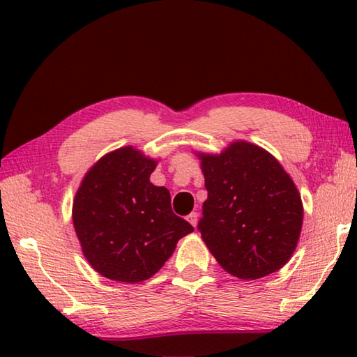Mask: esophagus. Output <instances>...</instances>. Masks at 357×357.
I'll use <instances>...</instances> for the list:
<instances>
[{
    "label": "esophagus",
    "instance_id": "1",
    "mask_svg": "<svg viewBox=\"0 0 357 357\" xmlns=\"http://www.w3.org/2000/svg\"><path fill=\"white\" fill-rule=\"evenodd\" d=\"M187 220H189L192 223V227H197L198 223V214L197 213H190L189 215H187Z\"/></svg>",
    "mask_w": 357,
    "mask_h": 357
}]
</instances>
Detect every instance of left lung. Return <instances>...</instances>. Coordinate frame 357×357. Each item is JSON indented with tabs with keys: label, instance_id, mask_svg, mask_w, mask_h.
Returning a JSON list of instances; mask_svg holds the SVG:
<instances>
[{
	"label": "left lung",
	"instance_id": "8db88e82",
	"mask_svg": "<svg viewBox=\"0 0 357 357\" xmlns=\"http://www.w3.org/2000/svg\"><path fill=\"white\" fill-rule=\"evenodd\" d=\"M202 160L208 200L198 222L204 244L223 269L243 280L282 269L296 250L304 208L280 162L249 142H233Z\"/></svg>",
	"mask_w": 357,
	"mask_h": 357
}]
</instances>
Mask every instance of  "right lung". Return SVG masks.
<instances>
[{
    "label": "right lung",
    "instance_id": "add662e5",
    "mask_svg": "<svg viewBox=\"0 0 357 357\" xmlns=\"http://www.w3.org/2000/svg\"><path fill=\"white\" fill-rule=\"evenodd\" d=\"M157 160L124 146L96 162L82 179L72 222L96 273L137 283L153 277L193 231L172 211L170 192L149 181Z\"/></svg>",
    "mask_w": 357,
    "mask_h": 357
}]
</instances>
